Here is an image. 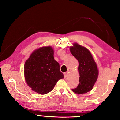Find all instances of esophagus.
<instances>
[{"label": "esophagus", "mask_w": 120, "mask_h": 120, "mask_svg": "<svg viewBox=\"0 0 120 120\" xmlns=\"http://www.w3.org/2000/svg\"><path fill=\"white\" fill-rule=\"evenodd\" d=\"M68 71H67V72H64V78H66L67 77V76H68Z\"/></svg>", "instance_id": "34e87169"}]
</instances>
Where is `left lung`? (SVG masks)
Returning <instances> with one entry per match:
<instances>
[{
  "label": "left lung",
  "instance_id": "1",
  "mask_svg": "<svg viewBox=\"0 0 120 120\" xmlns=\"http://www.w3.org/2000/svg\"><path fill=\"white\" fill-rule=\"evenodd\" d=\"M73 45L70 50L78 61L80 77L78 86L72 90L78 94H85L93 89L98 78V70L92 54L87 48L76 43Z\"/></svg>",
  "mask_w": 120,
  "mask_h": 120
}]
</instances>
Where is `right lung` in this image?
I'll use <instances>...</instances> for the list:
<instances>
[{
  "label": "right lung",
  "instance_id": "obj_1",
  "mask_svg": "<svg viewBox=\"0 0 120 120\" xmlns=\"http://www.w3.org/2000/svg\"><path fill=\"white\" fill-rule=\"evenodd\" d=\"M51 46L34 51L24 65V76L28 86L38 94L51 91L59 80L64 77L59 63L54 60Z\"/></svg>",
  "mask_w": 120,
  "mask_h": 120
}]
</instances>
